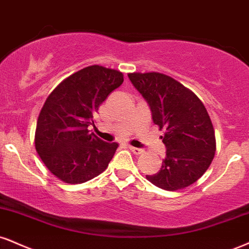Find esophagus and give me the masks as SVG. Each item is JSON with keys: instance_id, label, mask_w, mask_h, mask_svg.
I'll return each instance as SVG.
<instances>
[{"instance_id": "esophagus-1", "label": "esophagus", "mask_w": 249, "mask_h": 249, "mask_svg": "<svg viewBox=\"0 0 249 249\" xmlns=\"http://www.w3.org/2000/svg\"><path fill=\"white\" fill-rule=\"evenodd\" d=\"M128 149H130V151L132 152L133 154H136V155L142 154V152H143V149H142V148H138V147H133V146H128Z\"/></svg>"}]
</instances>
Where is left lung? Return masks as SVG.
Returning <instances> with one entry per match:
<instances>
[{
    "instance_id": "obj_1",
    "label": "left lung",
    "mask_w": 249,
    "mask_h": 249,
    "mask_svg": "<svg viewBox=\"0 0 249 249\" xmlns=\"http://www.w3.org/2000/svg\"><path fill=\"white\" fill-rule=\"evenodd\" d=\"M134 88L148 103L154 124L163 130L166 158L146 178L161 189L189 187L206 172L215 152L213 125L202 101L178 81L161 73H130Z\"/></svg>"
}]
</instances>
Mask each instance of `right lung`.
I'll return each instance as SVG.
<instances>
[{"label":"right lung","mask_w":249,"mask_h":249,"mask_svg":"<svg viewBox=\"0 0 249 249\" xmlns=\"http://www.w3.org/2000/svg\"><path fill=\"white\" fill-rule=\"evenodd\" d=\"M123 81L121 71L89 66L59 83L45 101L35 145L45 166L62 182L83 183L107 169L118 143L103 142L88 126Z\"/></svg>","instance_id":"1"}]
</instances>
